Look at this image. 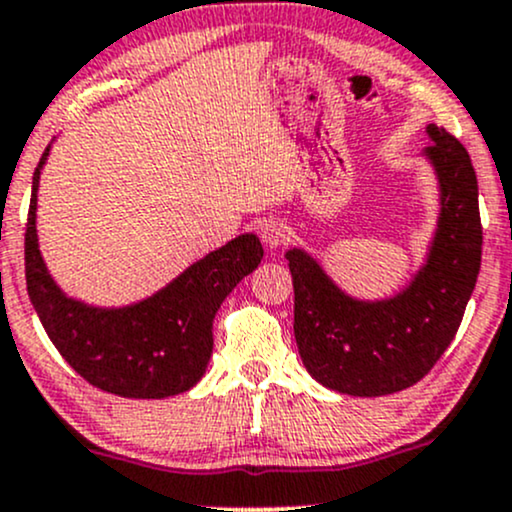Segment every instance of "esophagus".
I'll return each mask as SVG.
<instances>
[{"instance_id":"obj_1","label":"esophagus","mask_w":512,"mask_h":512,"mask_svg":"<svg viewBox=\"0 0 512 512\" xmlns=\"http://www.w3.org/2000/svg\"><path fill=\"white\" fill-rule=\"evenodd\" d=\"M258 234H261L263 244L271 246V249H278V246H283L285 241H288L290 229L285 227L283 219L268 217V219H263L261 224H258Z\"/></svg>"}]
</instances>
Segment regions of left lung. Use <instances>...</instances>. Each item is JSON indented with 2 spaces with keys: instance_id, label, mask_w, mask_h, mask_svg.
Returning a JSON list of instances; mask_svg holds the SVG:
<instances>
[{
  "instance_id": "1",
  "label": "left lung",
  "mask_w": 512,
  "mask_h": 512,
  "mask_svg": "<svg viewBox=\"0 0 512 512\" xmlns=\"http://www.w3.org/2000/svg\"><path fill=\"white\" fill-rule=\"evenodd\" d=\"M427 156L442 185V214L427 266L410 288L359 302L302 251H288L295 290V342L322 386L349 395H388L415 386L452 344L481 268L478 183L469 151L449 131L427 126Z\"/></svg>"
}]
</instances>
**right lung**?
Listing matches in <instances>:
<instances>
[{"mask_svg":"<svg viewBox=\"0 0 512 512\" xmlns=\"http://www.w3.org/2000/svg\"><path fill=\"white\" fill-rule=\"evenodd\" d=\"M46 156L48 148L34 173L24 234L26 290L46 334L90 386L107 393L168 398L190 390L212 356L214 315L236 283L261 263V241L254 234L236 236L139 305L87 307L60 293L38 251L36 190Z\"/></svg>","mask_w":512,"mask_h":512,"instance_id":"add662e5","label":"right lung"}]
</instances>
